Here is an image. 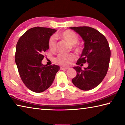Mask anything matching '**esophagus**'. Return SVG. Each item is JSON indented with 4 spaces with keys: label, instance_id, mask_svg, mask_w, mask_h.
<instances>
[{
    "label": "esophagus",
    "instance_id": "esophagus-1",
    "mask_svg": "<svg viewBox=\"0 0 125 125\" xmlns=\"http://www.w3.org/2000/svg\"><path fill=\"white\" fill-rule=\"evenodd\" d=\"M60 68L61 69H69V67H63V66H60Z\"/></svg>",
    "mask_w": 125,
    "mask_h": 125
}]
</instances>
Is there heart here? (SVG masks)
Returning a JSON list of instances; mask_svg holds the SVG:
<instances>
[{
	"mask_svg": "<svg viewBox=\"0 0 125 125\" xmlns=\"http://www.w3.org/2000/svg\"><path fill=\"white\" fill-rule=\"evenodd\" d=\"M60 36L62 39H64L67 42L72 45V47L76 51H79V46L76 45L79 41V37L76 33L71 30L64 31L60 35ZM48 46L50 50H54L56 48V39L54 36H52L48 41ZM75 59V56L72 53L68 54H60L55 58V62L58 63L59 64L63 66L68 65L71 61H73Z\"/></svg>",
	"mask_w": 125,
	"mask_h": 125,
	"instance_id": "1",
	"label": "heart"
}]
</instances>
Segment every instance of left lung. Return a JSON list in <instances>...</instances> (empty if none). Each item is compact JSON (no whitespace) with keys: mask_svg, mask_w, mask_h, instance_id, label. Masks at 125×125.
Returning a JSON list of instances; mask_svg holds the SVG:
<instances>
[{"mask_svg":"<svg viewBox=\"0 0 125 125\" xmlns=\"http://www.w3.org/2000/svg\"><path fill=\"white\" fill-rule=\"evenodd\" d=\"M78 33L84 42V47L76 64L83 65L87 62L88 67L73 68L77 75L72 79L76 87L89 90L96 87L103 81L109 68L111 52L106 37L97 30L88 26L69 27Z\"/></svg>","mask_w":125,"mask_h":125,"instance_id":"obj_1","label":"left lung"}]
</instances>
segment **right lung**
Returning a JSON list of instances; mask_svg holds the SVG:
<instances>
[{
	"mask_svg": "<svg viewBox=\"0 0 125 125\" xmlns=\"http://www.w3.org/2000/svg\"><path fill=\"white\" fill-rule=\"evenodd\" d=\"M56 30L35 27L26 31L19 39L16 47L15 63L21 79L30 90L45 91L52 85L60 67L42 63L43 53L48 50V41Z\"/></svg>",
	"mask_w": 125,
	"mask_h": 125,
	"instance_id": "right-lung-1",
	"label": "right lung"
}]
</instances>
